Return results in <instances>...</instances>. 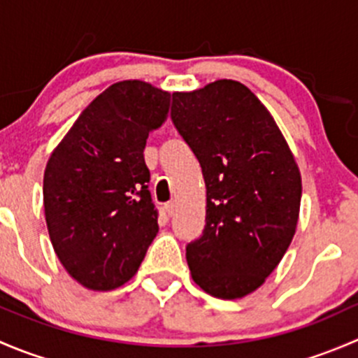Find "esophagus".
Instances as JSON below:
<instances>
[{"mask_svg":"<svg viewBox=\"0 0 358 358\" xmlns=\"http://www.w3.org/2000/svg\"><path fill=\"white\" fill-rule=\"evenodd\" d=\"M175 209H176L175 202H168V204H164V215L171 216L173 213H175Z\"/></svg>","mask_w":358,"mask_h":358,"instance_id":"1","label":"esophagus"}]
</instances>
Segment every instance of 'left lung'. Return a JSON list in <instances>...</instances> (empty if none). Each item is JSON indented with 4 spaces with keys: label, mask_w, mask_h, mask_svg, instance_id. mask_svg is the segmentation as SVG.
Here are the masks:
<instances>
[{
    "label": "left lung",
    "mask_w": 358,
    "mask_h": 358,
    "mask_svg": "<svg viewBox=\"0 0 358 358\" xmlns=\"http://www.w3.org/2000/svg\"><path fill=\"white\" fill-rule=\"evenodd\" d=\"M171 121L206 183V227L187 244L194 282L215 298H243L265 282L294 237L298 164L272 114L239 81L173 93Z\"/></svg>",
    "instance_id": "obj_1"
}]
</instances>
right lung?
<instances>
[{"instance_id": "1", "label": "right lung", "mask_w": 358, "mask_h": 358, "mask_svg": "<svg viewBox=\"0 0 358 358\" xmlns=\"http://www.w3.org/2000/svg\"><path fill=\"white\" fill-rule=\"evenodd\" d=\"M168 92L119 81L81 112L43 178L50 241L72 279L93 291L128 282L157 236V209L143 159L168 117Z\"/></svg>"}]
</instances>
